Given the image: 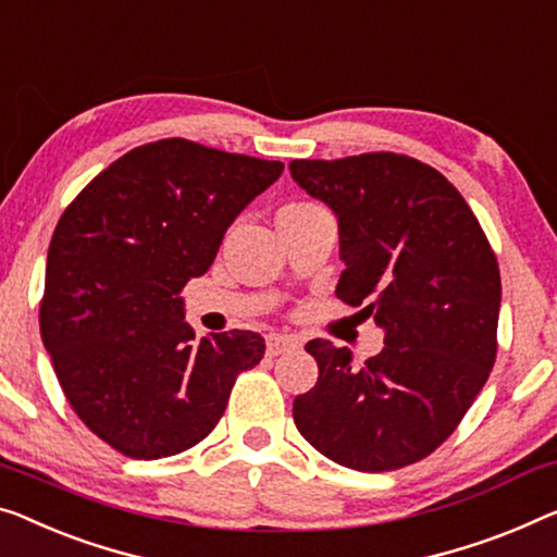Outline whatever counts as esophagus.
<instances>
[{"mask_svg": "<svg viewBox=\"0 0 557 557\" xmlns=\"http://www.w3.org/2000/svg\"><path fill=\"white\" fill-rule=\"evenodd\" d=\"M297 347V339L289 337V335H268V355L270 358H275V355H282L287 350H295Z\"/></svg>", "mask_w": 557, "mask_h": 557, "instance_id": "esophagus-1", "label": "esophagus"}]
</instances>
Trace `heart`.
Listing matches in <instances>:
<instances>
[{
	"label": "heart",
	"instance_id": "obj_1",
	"mask_svg": "<svg viewBox=\"0 0 557 557\" xmlns=\"http://www.w3.org/2000/svg\"><path fill=\"white\" fill-rule=\"evenodd\" d=\"M289 207H302V205H289Z\"/></svg>",
	"mask_w": 557,
	"mask_h": 557
}]
</instances>
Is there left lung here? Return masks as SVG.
I'll return each instance as SVG.
<instances>
[{
	"instance_id": "obj_1",
	"label": "left lung",
	"mask_w": 557,
	"mask_h": 557,
	"mask_svg": "<svg viewBox=\"0 0 557 557\" xmlns=\"http://www.w3.org/2000/svg\"><path fill=\"white\" fill-rule=\"evenodd\" d=\"M337 218L335 295L385 332L375 358L310 339L318 383L293 403L300 435L332 462L385 472L428 458L458 428L497 352L500 270L462 195L412 157L293 160Z\"/></svg>"
}]
</instances>
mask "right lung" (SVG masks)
Segmentation results:
<instances>
[{
	"label": "right lung",
	"mask_w": 557,
	"mask_h": 557,
	"mask_svg": "<svg viewBox=\"0 0 557 557\" xmlns=\"http://www.w3.org/2000/svg\"><path fill=\"white\" fill-rule=\"evenodd\" d=\"M285 164L160 139L99 172L49 243L39 330L79 420L127 458L205 440L260 332L195 337L180 293L205 275L227 227Z\"/></svg>",
	"instance_id": "obj_1"
}]
</instances>
